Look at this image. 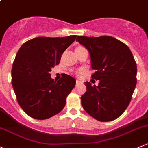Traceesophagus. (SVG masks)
I'll return each mask as SVG.
<instances>
[{"label": "esophagus", "instance_id": "esophagus-1", "mask_svg": "<svg viewBox=\"0 0 148 148\" xmlns=\"http://www.w3.org/2000/svg\"><path fill=\"white\" fill-rule=\"evenodd\" d=\"M81 83H82V82H81L79 79H77V85L79 84H81Z\"/></svg>", "mask_w": 148, "mask_h": 148}]
</instances>
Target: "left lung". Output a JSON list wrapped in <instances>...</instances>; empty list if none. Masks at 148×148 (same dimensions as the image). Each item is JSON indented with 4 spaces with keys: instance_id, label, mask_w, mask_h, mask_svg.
Listing matches in <instances>:
<instances>
[{
    "instance_id": "obj_1",
    "label": "left lung",
    "mask_w": 148,
    "mask_h": 148,
    "mask_svg": "<svg viewBox=\"0 0 148 148\" xmlns=\"http://www.w3.org/2000/svg\"><path fill=\"white\" fill-rule=\"evenodd\" d=\"M76 41L89 52L91 77L98 86L85 82L86 91L81 96L85 111L97 121L108 122L126 109L137 83V65L126 45L111 36H78Z\"/></svg>"
}]
</instances>
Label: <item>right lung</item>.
<instances>
[{"label": "right lung", "instance_id": "1", "mask_svg": "<svg viewBox=\"0 0 148 148\" xmlns=\"http://www.w3.org/2000/svg\"><path fill=\"white\" fill-rule=\"evenodd\" d=\"M76 37H35L18 50L12 67V86L18 103L30 117L49 119L65 106L76 80L65 74L59 81L54 80L49 72Z\"/></svg>", "mask_w": 148, "mask_h": 148}]
</instances>
